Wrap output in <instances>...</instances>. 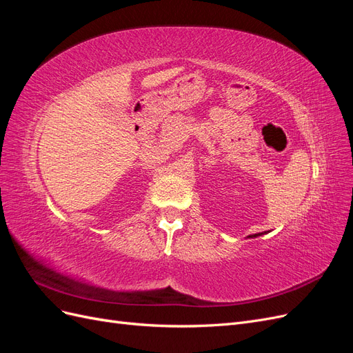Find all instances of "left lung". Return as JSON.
<instances>
[{
  "label": "left lung",
  "instance_id": "obj_1",
  "mask_svg": "<svg viewBox=\"0 0 353 353\" xmlns=\"http://www.w3.org/2000/svg\"><path fill=\"white\" fill-rule=\"evenodd\" d=\"M266 232V231H265ZM265 232H258V234H253V236H248V239H254V237H259V236H262V234H265Z\"/></svg>",
  "mask_w": 353,
  "mask_h": 353
}]
</instances>
